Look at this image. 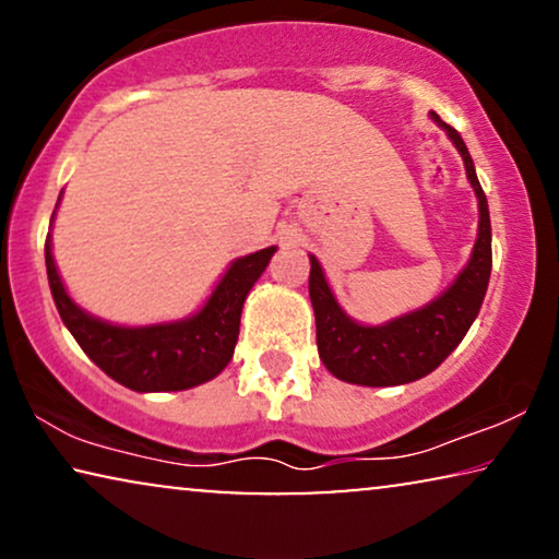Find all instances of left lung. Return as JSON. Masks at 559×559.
<instances>
[{"instance_id": "obj_1", "label": "left lung", "mask_w": 559, "mask_h": 559, "mask_svg": "<svg viewBox=\"0 0 559 559\" xmlns=\"http://www.w3.org/2000/svg\"><path fill=\"white\" fill-rule=\"evenodd\" d=\"M435 124L445 129L450 142L461 152L465 175L478 198V239L468 264L457 272L445 293L423 308L404 312L381 325H364L348 316L335 300L323 266L310 254V302L316 310L318 354L335 379L361 386H400L427 377L465 338L484 305L491 277V216L480 188L471 152L463 136L430 114Z\"/></svg>"}]
</instances>
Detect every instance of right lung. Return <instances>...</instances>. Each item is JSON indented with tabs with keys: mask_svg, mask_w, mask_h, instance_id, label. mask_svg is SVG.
Instances as JSON below:
<instances>
[{
	"mask_svg": "<svg viewBox=\"0 0 559 559\" xmlns=\"http://www.w3.org/2000/svg\"><path fill=\"white\" fill-rule=\"evenodd\" d=\"M274 251L277 247H266L234 259L201 310L152 325H117L83 310L60 280L50 234L45 241V266L60 318L106 377L132 392H182L216 379L231 361L241 308Z\"/></svg>",
	"mask_w": 559,
	"mask_h": 559,
	"instance_id": "right-lung-1",
	"label": "right lung"
}]
</instances>
